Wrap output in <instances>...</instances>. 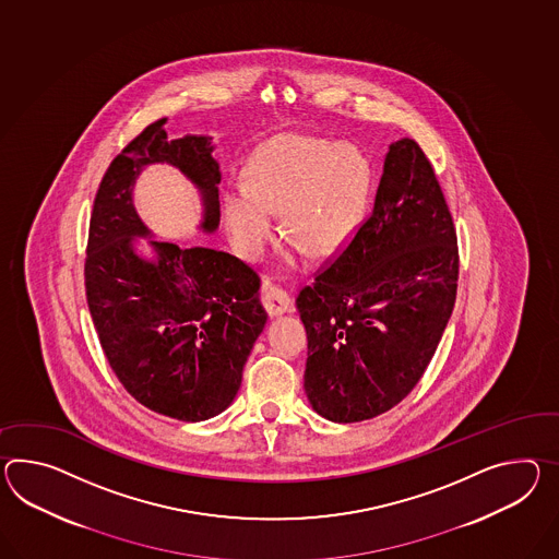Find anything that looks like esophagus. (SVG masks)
I'll return each instance as SVG.
<instances>
[{
	"mask_svg": "<svg viewBox=\"0 0 559 559\" xmlns=\"http://www.w3.org/2000/svg\"><path fill=\"white\" fill-rule=\"evenodd\" d=\"M260 299H262L266 313L271 314V317L286 313L290 309V297L281 286L266 283V285L262 286V290H260Z\"/></svg>",
	"mask_w": 559,
	"mask_h": 559,
	"instance_id": "obj_1",
	"label": "esophagus"
}]
</instances>
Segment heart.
<instances>
[{"instance_id":"obj_1","label":"heart","mask_w":559,"mask_h":559,"mask_svg":"<svg viewBox=\"0 0 559 559\" xmlns=\"http://www.w3.org/2000/svg\"><path fill=\"white\" fill-rule=\"evenodd\" d=\"M371 167L352 143L283 133L260 145L245 186L226 191L224 224L234 248L257 259L274 238V212L293 245L329 257L345 245L368 207Z\"/></svg>"}]
</instances>
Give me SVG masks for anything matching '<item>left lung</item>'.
<instances>
[{
	"instance_id": "8db88e82",
	"label": "left lung",
	"mask_w": 559,
	"mask_h": 559,
	"mask_svg": "<svg viewBox=\"0 0 559 559\" xmlns=\"http://www.w3.org/2000/svg\"><path fill=\"white\" fill-rule=\"evenodd\" d=\"M456 281V228L444 193L420 145L402 139L385 155L368 216L297 299L311 406L349 424L400 404L435 355Z\"/></svg>"
}]
</instances>
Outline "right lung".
<instances>
[{"label":"right lung","instance_id":"right-lung-1","mask_svg":"<svg viewBox=\"0 0 559 559\" xmlns=\"http://www.w3.org/2000/svg\"><path fill=\"white\" fill-rule=\"evenodd\" d=\"M167 117L147 124L110 162L96 191L84 259L91 317L110 369L145 408L200 423L230 406L266 323L260 276L212 248L153 240L157 262L139 259L133 238L150 230L133 207L147 164L176 165L204 193L202 228L219 222V167L207 136L169 141Z\"/></svg>","mask_w":559,"mask_h":559}]
</instances>
